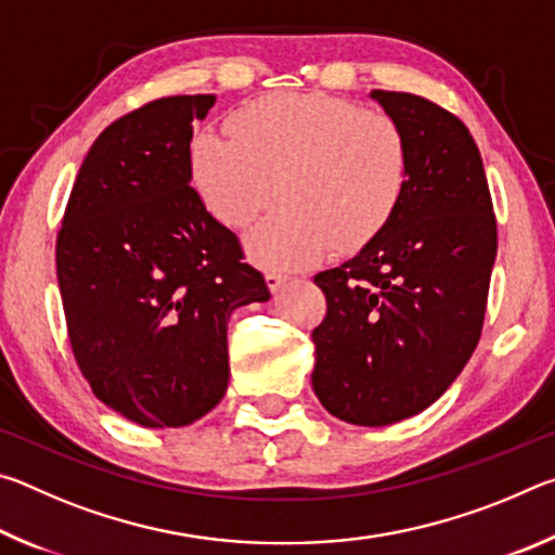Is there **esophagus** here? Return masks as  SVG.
I'll return each mask as SVG.
<instances>
[{"instance_id":"esophagus-1","label":"esophagus","mask_w":555,"mask_h":555,"mask_svg":"<svg viewBox=\"0 0 555 555\" xmlns=\"http://www.w3.org/2000/svg\"><path fill=\"white\" fill-rule=\"evenodd\" d=\"M264 279H267V286H269L271 294H276V291H281V286L286 284V276L276 274V271H267Z\"/></svg>"}]
</instances>
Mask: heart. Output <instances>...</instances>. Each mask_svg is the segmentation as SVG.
Segmentation results:
<instances>
[{
  "label": "heart",
  "mask_w": 555,
  "mask_h": 555,
  "mask_svg": "<svg viewBox=\"0 0 555 555\" xmlns=\"http://www.w3.org/2000/svg\"><path fill=\"white\" fill-rule=\"evenodd\" d=\"M228 131L203 129L188 149L191 181L215 220L244 230L269 269H306L331 247L354 251L387 228L409 185V142L397 119L325 92H269L237 107Z\"/></svg>",
  "instance_id": "b5f03b06"
}]
</instances>
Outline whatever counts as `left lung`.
<instances>
[{
    "label": "left lung",
    "instance_id": "obj_1",
    "mask_svg": "<svg viewBox=\"0 0 555 555\" xmlns=\"http://www.w3.org/2000/svg\"><path fill=\"white\" fill-rule=\"evenodd\" d=\"M409 142L397 215L345 264L321 271L327 313L313 331V391L354 426L428 409L480 343L496 257L482 156L453 112L411 92L372 90Z\"/></svg>",
    "mask_w": 555,
    "mask_h": 555
}]
</instances>
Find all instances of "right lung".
<instances>
[{
  "label": "right lung",
  "mask_w": 555,
  "mask_h": 555,
  "mask_svg": "<svg viewBox=\"0 0 555 555\" xmlns=\"http://www.w3.org/2000/svg\"><path fill=\"white\" fill-rule=\"evenodd\" d=\"M212 105L215 95H173L112 121L55 240L75 362L105 406L144 428H181L218 406L230 315L269 300L237 234L191 185L193 119Z\"/></svg>",
  "instance_id": "obj_1"
}]
</instances>
